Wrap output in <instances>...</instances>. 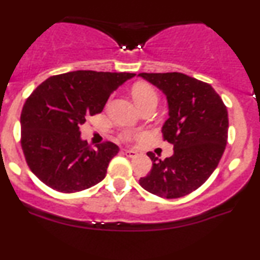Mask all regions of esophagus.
<instances>
[{
    "label": "esophagus",
    "mask_w": 260,
    "mask_h": 260,
    "mask_svg": "<svg viewBox=\"0 0 260 260\" xmlns=\"http://www.w3.org/2000/svg\"><path fill=\"white\" fill-rule=\"evenodd\" d=\"M123 154L126 155L127 157H131V158L136 157L137 156V152L133 151V150H123Z\"/></svg>",
    "instance_id": "34e87169"
}]
</instances>
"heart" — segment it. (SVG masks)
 <instances>
[{
	"instance_id": "1",
	"label": "heart",
	"mask_w": 260,
	"mask_h": 260,
	"mask_svg": "<svg viewBox=\"0 0 260 260\" xmlns=\"http://www.w3.org/2000/svg\"><path fill=\"white\" fill-rule=\"evenodd\" d=\"M132 95L134 102L137 103V105H138L140 109L149 104H157V92H156L154 87L150 86L148 83L139 82L134 84L132 88ZM132 137V133L124 134V138L127 140H129Z\"/></svg>"
}]
</instances>
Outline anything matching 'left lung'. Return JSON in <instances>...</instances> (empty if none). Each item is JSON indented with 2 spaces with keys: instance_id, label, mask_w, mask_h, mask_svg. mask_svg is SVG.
<instances>
[{
  "instance_id": "left-lung-1",
  "label": "left lung",
  "mask_w": 260,
  "mask_h": 260,
  "mask_svg": "<svg viewBox=\"0 0 260 260\" xmlns=\"http://www.w3.org/2000/svg\"><path fill=\"white\" fill-rule=\"evenodd\" d=\"M138 76L167 96L170 117L162 136L174 150L165 160L148 152L152 167L139 184L160 198H183L199 189L219 164L229 128L226 106L211 84L187 75L142 73Z\"/></svg>"
}]
</instances>
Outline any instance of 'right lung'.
I'll list each match as a JSON object with an SVG mask.
<instances>
[{
  "label": "right lung",
  "mask_w": 260,
  "mask_h": 260,
  "mask_svg": "<svg viewBox=\"0 0 260 260\" xmlns=\"http://www.w3.org/2000/svg\"><path fill=\"white\" fill-rule=\"evenodd\" d=\"M136 74L79 70L55 75L31 93L20 115L25 160L47 186L70 193L95 185L106 176L118 146L111 142L90 148L80 127L100 114L109 96Z\"/></svg>",
  "instance_id": "right-lung-1"
}]
</instances>
